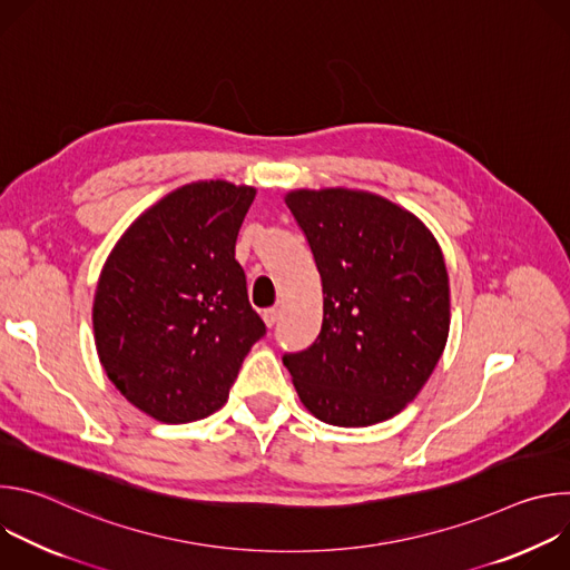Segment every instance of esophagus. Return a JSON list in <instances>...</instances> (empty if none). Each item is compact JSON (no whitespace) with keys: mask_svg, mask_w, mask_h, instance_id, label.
Returning a JSON list of instances; mask_svg holds the SVG:
<instances>
[{"mask_svg":"<svg viewBox=\"0 0 570 570\" xmlns=\"http://www.w3.org/2000/svg\"><path fill=\"white\" fill-rule=\"evenodd\" d=\"M262 317H264V322H266V327H275L277 320H279V308H266V311L262 313Z\"/></svg>","mask_w":570,"mask_h":570,"instance_id":"1","label":"esophagus"}]
</instances>
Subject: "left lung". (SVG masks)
Segmentation results:
<instances>
[{"label": "left lung", "instance_id": "obj_1", "mask_svg": "<svg viewBox=\"0 0 570 570\" xmlns=\"http://www.w3.org/2000/svg\"><path fill=\"white\" fill-rule=\"evenodd\" d=\"M286 205L322 279L315 343L284 354L306 409L358 429L401 413L433 374L451 322L449 275L431 229L354 189H297Z\"/></svg>", "mask_w": 570, "mask_h": 570}]
</instances>
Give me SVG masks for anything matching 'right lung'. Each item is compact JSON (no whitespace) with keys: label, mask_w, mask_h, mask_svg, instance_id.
I'll return each instance as SVG.
<instances>
[{"label":"right lung","mask_w":570,"mask_h":570,"mask_svg":"<svg viewBox=\"0 0 570 570\" xmlns=\"http://www.w3.org/2000/svg\"><path fill=\"white\" fill-rule=\"evenodd\" d=\"M257 189L185 185L117 240L95 295L99 361L115 387L157 422L216 413L266 324L234 259Z\"/></svg>","instance_id":"1"}]
</instances>
